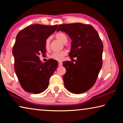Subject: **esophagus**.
Returning a JSON list of instances; mask_svg holds the SVG:
<instances>
[{
    "label": "esophagus",
    "instance_id": "esophagus-1",
    "mask_svg": "<svg viewBox=\"0 0 123 123\" xmlns=\"http://www.w3.org/2000/svg\"><path fill=\"white\" fill-rule=\"evenodd\" d=\"M62 66V62H59V66L61 67V66Z\"/></svg>",
    "mask_w": 123,
    "mask_h": 123
}]
</instances>
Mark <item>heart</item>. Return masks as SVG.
<instances>
[{
  "label": "heart",
  "mask_w": 123,
  "mask_h": 123,
  "mask_svg": "<svg viewBox=\"0 0 123 123\" xmlns=\"http://www.w3.org/2000/svg\"><path fill=\"white\" fill-rule=\"evenodd\" d=\"M56 37L62 43H64L65 42L67 41V37L66 35L63 32H60L57 33L56 34ZM49 43H50V38H48L46 41H45V48H48L49 46ZM67 55V51L65 50H63L59 52H55L52 54L51 56V57L52 59H55L57 61H62L63 59L64 56Z\"/></svg>",
  "instance_id": "obj_1"
}]
</instances>
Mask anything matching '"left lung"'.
<instances>
[{"mask_svg": "<svg viewBox=\"0 0 123 123\" xmlns=\"http://www.w3.org/2000/svg\"><path fill=\"white\" fill-rule=\"evenodd\" d=\"M57 31L64 32L71 39L69 56L74 62H63L66 72L63 76L66 88L74 94L88 91L94 85L102 67L103 44L93 27L80 23L61 24Z\"/></svg>", "mask_w": 123, "mask_h": 123, "instance_id": "1", "label": "left lung"}]
</instances>
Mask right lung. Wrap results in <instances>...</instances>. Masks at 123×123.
Listing matches in <instances>:
<instances>
[{
  "label": "right lung",
  "instance_id": "right-lung-1",
  "mask_svg": "<svg viewBox=\"0 0 123 123\" xmlns=\"http://www.w3.org/2000/svg\"><path fill=\"white\" fill-rule=\"evenodd\" d=\"M57 26L31 25L17 35L12 49L14 71L22 88L29 93L39 94L44 91L59 65L54 59L43 63L38 57L40 54H45V41Z\"/></svg>",
  "mask_w": 123,
  "mask_h": 123
}]
</instances>
